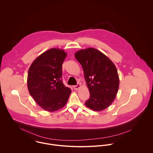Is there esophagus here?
Segmentation results:
<instances>
[{
  "label": "esophagus",
  "mask_w": 153,
  "mask_h": 153,
  "mask_svg": "<svg viewBox=\"0 0 153 153\" xmlns=\"http://www.w3.org/2000/svg\"><path fill=\"white\" fill-rule=\"evenodd\" d=\"M80 86H81V84H77V85L74 86V89L77 90L80 87Z\"/></svg>",
  "instance_id": "34e87169"
}]
</instances>
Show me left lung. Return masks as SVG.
<instances>
[{"instance_id":"obj_1","label":"left lung","mask_w":153,"mask_h":153,"mask_svg":"<svg viewBox=\"0 0 153 153\" xmlns=\"http://www.w3.org/2000/svg\"><path fill=\"white\" fill-rule=\"evenodd\" d=\"M75 57L83 68L89 91V98L85 104L96 111L108 108L114 100L119 88L115 66L104 53L92 48L77 51Z\"/></svg>"}]
</instances>
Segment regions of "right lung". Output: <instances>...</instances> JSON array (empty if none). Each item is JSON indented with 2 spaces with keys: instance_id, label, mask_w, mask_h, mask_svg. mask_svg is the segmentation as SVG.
I'll list each match as a JSON object with an SVG mask.
<instances>
[{
  "instance_id": "right-lung-1",
  "label": "right lung",
  "mask_w": 153,
  "mask_h": 153,
  "mask_svg": "<svg viewBox=\"0 0 153 153\" xmlns=\"http://www.w3.org/2000/svg\"><path fill=\"white\" fill-rule=\"evenodd\" d=\"M63 49L52 48L39 55L31 64L27 84L30 95L42 108L53 112L64 107L71 92L62 82Z\"/></svg>"
}]
</instances>
